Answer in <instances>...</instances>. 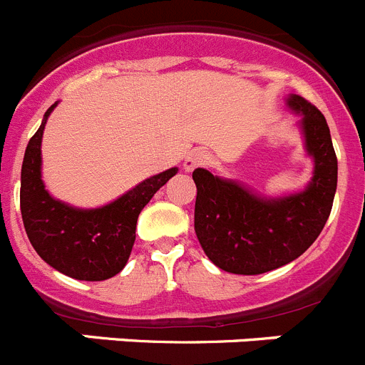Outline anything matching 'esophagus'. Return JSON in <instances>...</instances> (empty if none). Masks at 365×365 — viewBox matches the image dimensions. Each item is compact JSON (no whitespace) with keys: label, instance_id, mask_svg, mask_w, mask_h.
<instances>
[{"label":"esophagus","instance_id":"1","mask_svg":"<svg viewBox=\"0 0 365 365\" xmlns=\"http://www.w3.org/2000/svg\"><path fill=\"white\" fill-rule=\"evenodd\" d=\"M208 163V155L201 150H193L190 151L188 155L185 157V163H182V168H185V172H193L195 168L205 166Z\"/></svg>","mask_w":365,"mask_h":365}]
</instances>
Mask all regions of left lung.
<instances>
[{
	"label": "left lung",
	"mask_w": 365,
	"mask_h": 365,
	"mask_svg": "<svg viewBox=\"0 0 365 365\" xmlns=\"http://www.w3.org/2000/svg\"><path fill=\"white\" fill-rule=\"evenodd\" d=\"M299 115L303 148L312 177L299 192L265 195L235 179L197 168L193 182L195 234L208 259L232 274L256 276L302 256L324 230L338 180V160L325 117L298 95L285 98Z\"/></svg>",
	"instance_id": "8db88e82"
}]
</instances>
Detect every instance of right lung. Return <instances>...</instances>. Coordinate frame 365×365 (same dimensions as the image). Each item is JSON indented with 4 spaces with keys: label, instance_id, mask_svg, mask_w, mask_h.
Returning a JSON list of instances; mask_svg holds the SVG:
<instances>
[{
    "label": "right lung",
    "instance_id": "right-lung-1",
    "mask_svg": "<svg viewBox=\"0 0 365 365\" xmlns=\"http://www.w3.org/2000/svg\"><path fill=\"white\" fill-rule=\"evenodd\" d=\"M56 106L54 102L45 111L41 125L25 150L19 190L24 227L47 265L69 278L104 282L125 267L135 243L138 214L179 168L148 177L98 208H78L53 197L41 179V138Z\"/></svg>",
    "mask_w": 365,
    "mask_h": 365
}]
</instances>
